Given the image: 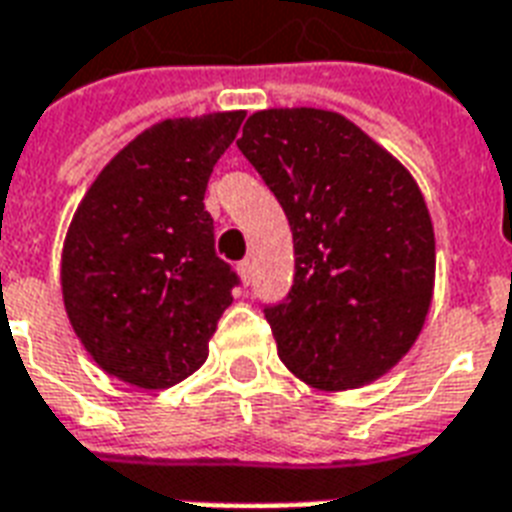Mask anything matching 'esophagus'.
I'll list each match as a JSON object with an SVG mask.
<instances>
[{
  "label": "esophagus",
  "mask_w": 512,
  "mask_h": 512,
  "mask_svg": "<svg viewBox=\"0 0 512 512\" xmlns=\"http://www.w3.org/2000/svg\"><path fill=\"white\" fill-rule=\"evenodd\" d=\"M236 271H239L241 276V284L249 287V281H252V263H249V260H241V263L236 265Z\"/></svg>",
  "instance_id": "obj_1"
}]
</instances>
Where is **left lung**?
Returning a JSON list of instances; mask_svg holds the SVG:
<instances>
[{
  "label": "left lung",
  "instance_id": "obj_1",
  "mask_svg": "<svg viewBox=\"0 0 512 512\" xmlns=\"http://www.w3.org/2000/svg\"><path fill=\"white\" fill-rule=\"evenodd\" d=\"M236 146L295 241V284L265 308L284 366L319 390L382 377L414 345L433 300L436 236L420 185L324 108L257 111Z\"/></svg>",
  "mask_w": 512,
  "mask_h": 512
}]
</instances>
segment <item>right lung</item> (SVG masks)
Instances as JSON below:
<instances>
[{
    "instance_id": "obj_1",
    "label": "right lung",
    "mask_w": 512,
    "mask_h": 512,
    "mask_svg": "<svg viewBox=\"0 0 512 512\" xmlns=\"http://www.w3.org/2000/svg\"><path fill=\"white\" fill-rule=\"evenodd\" d=\"M244 111L148 127L100 170L68 225L60 289L92 361L143 390L193 374L239 284L215 255L204 191Z\"/></svg>"
}]
</instances>
